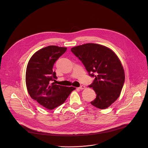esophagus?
I'll return each instance as SVG.
<instances>
[{
    "label": "esophagus",
    "mask_w": 148,
    "mask_h": 148,
    "mask_svg": "<svg viewBox=\"0 0 148 148\" xmlns=\"http://www.w3.org/2000/svg\"><path fill=\"white\" fill-rule=\"evenodd\" d=\"M79 88L80 90H84V89L86 88V87L84 86H83V85H82V86H81L79 87Z\"/></svg>",
    "instance_id": "esophagus-1"
}]
</instances>
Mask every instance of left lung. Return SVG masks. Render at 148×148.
<instances>
[{
    "mask_svg": "<svg viewBox=\"0 0 148 148\" xmlns=\"http://www.w3.org/2000/svg\"><path fill=\"white\" fill-rule=\"evenodd\" d=\"M90 76L94 77L88 86L95 91L96 98L91 102L99 109L109 107L119 97L125 82V73L117 56L110 49L95 43L73 47Z\"/></svg>",
    "mask_w": 148,
    "mask_h": 148,
    "instance_id": "obj_1",
    "label": "left lung"
}]
</instances>
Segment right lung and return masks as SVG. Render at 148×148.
Here are the masks:
<instances>
[{
    "mask_svg": "<svg viewBox=\"0 0 148 148\" xmlns=\"http://www.w3.org/2000/svg\"><path fill=\"white\" fill-rule=\"evenodd\" d=\"M66 47L49 46L36 52L27 66L26 83L30 96L43 107L53 110L65 102L75 87L55 84L57 78L53 68Z\"/></svg>",
    "mask_w": 148,
    "mask_h": 148,
    "instance_id": "right-lung-1",
    "label": "right lung"
}]
</instances>
